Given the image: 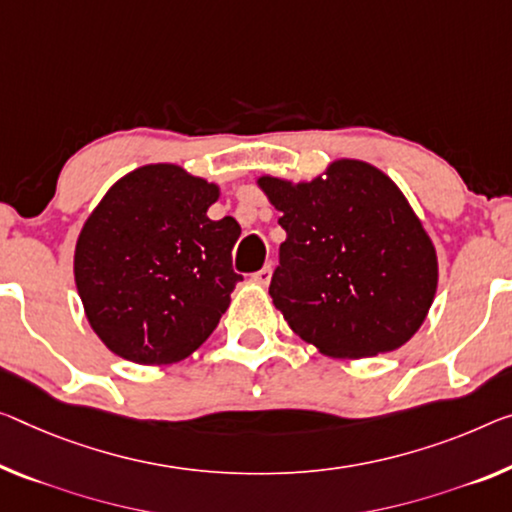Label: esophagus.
<instances>
[{
  "instance_id": "esophagus-1",
  "label": "esophagus",
  "mask_w": 512,
  "mask_h": 512,
  "mask_svg": "<svg viewBox=\"0 0 512 512\" xmlns=\"http://www.w3.org/2000/svg\"><path fill=\"white\" fill-rule=\"evenodd\" d=\"M251 279H254L256 283H261V286H267V283H270V279H272V267L265 265L263 270L251 274Z\"/></svg>"
}]
</instances>
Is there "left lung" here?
<instances>
[{
  "label": "left lung",
  "mask_w": 512,
  "mask_h": 512,
  "mask_svg": "<svg viewBox=\"0 0 512 512\" xmlns=\"http://www.w3.org/2000/svg\"><path fill=\"white\" fill-rule=\"evenodd\" d=\"M286 240L270 295L293 332L327 357L391 352L419 332L437 293V251L398 185L336 160L311 183L261 176Z\"/></svg>",
  "instance_id": "left-lung-1"
}]
</instances>
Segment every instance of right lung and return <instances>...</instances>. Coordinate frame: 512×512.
Listing matches in <instances>:
<instances>
[{
  "mask_svg": "<svg viewBox=\"0 0 512 512\" xmlns=\"http://www.w3.org/2000/svg\"><path fill=\"white\" fill-rule=\"evenodd\" d=\"M219 187L178 164H146L109 187L75 245L86 320L114 355L144 366L190 357L229 309L233 217L212 222Z\"/></svg>",
  "mask_w": 512,
  "mask_h": 512,
  "instance_id": "1",
  "label": "right lung"
}]
</instances>
